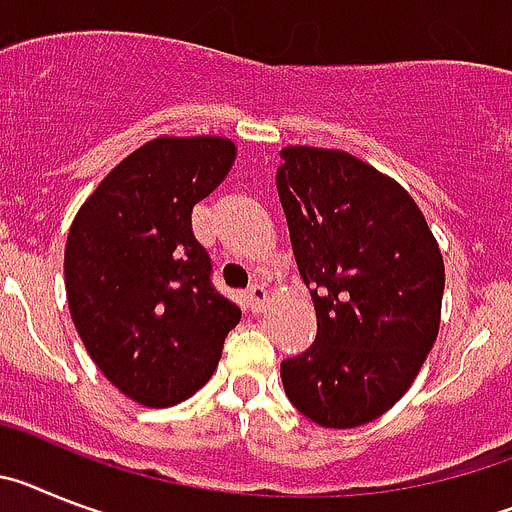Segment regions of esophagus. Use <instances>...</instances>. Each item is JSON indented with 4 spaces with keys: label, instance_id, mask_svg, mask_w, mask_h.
<instances>
[{
    "label": "esophagus",
    "instance_id": "obj_1",
    "mask_svg": "<svg viewBox=\"0 0 512 512\" xmlns=\"http://www.w3.org/2000/svg\"><path fill=\"white\" fill-rule=\"evenodd\" d=\"M265 301H268V291H265V286L255 283V286L247 288V304H250L252 311H260L262 306H265Z\"/></svg>",
    "mask_w": 512,
    "mask_h": 512
}]
</instances>
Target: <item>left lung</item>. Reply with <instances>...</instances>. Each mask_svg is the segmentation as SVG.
I'll use <instances>...</instances> for the list:
<instances>
[{"label":"left lung","mask_w":512,"mask_h":512,"mask_svg":"<svg viewBox=\"0 0 512 512\" xmlns=\"http://www.w3.org/2000/svg\"><path fill=\"white\" fill-rule=\"evenodd\" d=\"M275 185L317 340L281 363L288 399L322 428L384 415L438 337L446 270L397 180L340 149L286 146Z\"/></svg>","instance_id":"left-lung-1"}]
</instances>
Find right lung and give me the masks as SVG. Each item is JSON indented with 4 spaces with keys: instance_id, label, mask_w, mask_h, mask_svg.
Masks as SVG:
<instances>
[{
    "instance_id": "obj_1",
    "label": "right lung",
    "mask_w": 512,
    "mask_h": 512,
    "mask_svg": "<svg viewBox=\"0 0 512 512\" xmlns=\"http://www.w3.org/2000/svg\"><path fill=\"white\" fill-rule=\"evenodd\" d=\"M221 136H159L79 208L64 252L71 319L105 379L144 407L193 397L242 319L211 283L190 213L229 175Z\"/></svg>"
}]
</instances>
